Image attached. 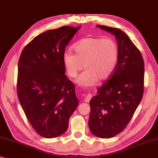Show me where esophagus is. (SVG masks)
<instances>
[{
    "label": "esophagus",
    "mask_w": 158,
    "mask_h": 158,
    "mask_svg": "<svg viewBox=\"0 0 158 158\" xmlns=\"http://www.w3.org/2000/svg\"><path fill=\"white\" fill-rule=\"evenodd\" d=\"M92 98V95L91 94H86L85 96V102H89V100H91V98Z\"/></svg>",
    "instance_id": "1"
}]
</instances>
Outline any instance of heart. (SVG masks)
Returning <instances> with one entry per match:
<instances>
[{
  "label": "heart",
  "instance_id": "1",
  "mask_svg": "<svg viewBox=\"0 0 158 158\" xmlns=\"http://www.w3.org/2000/svg\"><path fill=\"white\" fill-rule=\"evenodd\" d=\"M75 53L68 50L63 55V62L67 73L75 78L83 69L76 81L82 87H90L112 75L118 59V48L111 39L89 37L81 39L73 46Z\"/></svg>",
  "mask_w": 158,
  "mask_h": 158
}]
</instances>
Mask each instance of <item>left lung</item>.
Returning a JSON list of instances; mask_svg holds the SVG:
<instances>
[{"mask_svg": "<svg viewBox=\"0 0 158 158\" xmlns=\"http://www.w3.org/2000/svg\"><path fill=\"white\" fill-rule=\"evenodd\" d=\"M116 38L118 59L114 73L89 102L88 125L100 138L116 136L127 127L142 99L144 65L142 54L125 32L97 25Z\"/></svg>", "mask_w": 158, "mask_h": 158, "instance_id": "8db88e82", "label": "left lung"}]
</instances>
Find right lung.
Masks as SVG:
<instances>
[{"mask_svg":"<svg viewBox=\"0 0 158 158\" xmlns=\"http://www.w3.org/2000/svg\"><path fill=\"white\" fill-rule=\"evenodd\" d=\"M81 27L64 26L37 35L21 54L17 93L34 129L45 138L66 131L79 104L74 85L65 74L63 55Z\"/></svg>","mask_w":158,"mask_h":158,"instance_id":"right-lung-1","label":"right lung"}]
</instances>
